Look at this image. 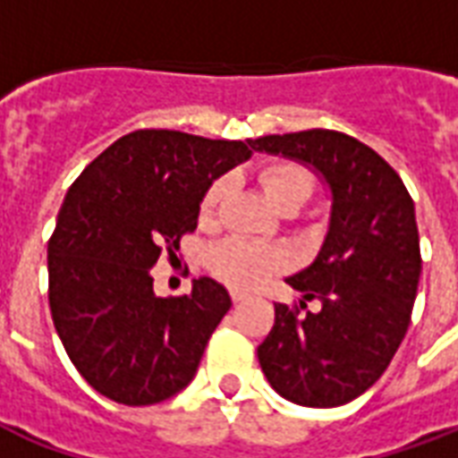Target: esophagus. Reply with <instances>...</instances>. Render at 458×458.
Masks as SVG:
<instances>
[{"label": "esophagus", "instance_id": "34e87169", "mask_svg": "<svg viewBox=\"0 0 458 458\" xmlns=\"http://www.w3.org/2000/svg\"><path fill=\"white\" fill-rule=\"evenodd\" d=\"M230 299H233V304H240V301H245V299H248V294H242V292H235V289H233V292H230Z\"/></svg>", "mask_w": 458, "mask_h": 458}]
</instances>
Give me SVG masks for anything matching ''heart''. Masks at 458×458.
I'll return each mask as SVG.
<instances>
[{
	"mask_svg": "<svg viewBox=\"0 0 458 458\" xmlns=\"http://www.w3.org/2000/svg\"><path fill=\"white\" fill-rule=\"evenodd\" d=\"M258 179L269 203L279 210L301 208L311 199L314 186H317L311 169L294 159L269 161L259 169ZM225 191H228L225 179H216L203 191L199 206V216L203 223L216 218L220 203L225 199ZM284 262H287V255L279 248L245 238H230L208 252L210 272L235 289L259 287L265 279L284 267Z\"/></svg>",
	"mask_w": 458,
	"mask_h": 458,
	"instance_id": "1",
	"label": "heart"
}]
</instances>
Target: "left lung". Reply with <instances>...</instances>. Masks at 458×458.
I'll return each instance as SVG.
<instances>
[{
    "instance_id": "1",
    "label": "left lung",
    "mask_w": 458,
    "mask_h": 458,
    "mask_svg": "<svg viewBox=\"0 0 458 458\" xmlns=\"http://www.w3.org/2000/svg\"><path fill=\"white\" fill-rule=\"evenodd\" d=\"M250 147L307 161L334 193L324 248L287 279L304 301L275 304L258 345L262 373L304 407L351 403L385 373L412 321L422 272L414 200L377 151L344 131L267 134ZM311 298L322 301L317 315L306 311Z\"/></svg>"
}]
</instances>
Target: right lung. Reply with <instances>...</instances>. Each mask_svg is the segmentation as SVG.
<instances>
[{"label": "right lung", "mask_w": 458, "mask_h": 458, "mask_svg": "<svg viewBox=\"0 0 458 458\" xmlns=\"http://www.w3.org/2000/svg\"><path fill=\"white\" fill-rule=\"evenodd\" d=\"M250 141L137 130L71 183L48 238V307L71 363L113 403L141 407L193 380L230 297L199 277L157 297L149 269L176 259L203 191L252 154Z\"/></svg>", "instance_id": "right-lung-1"}]
</instances>
